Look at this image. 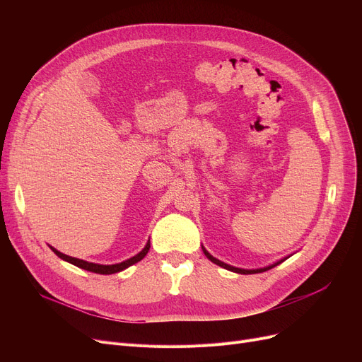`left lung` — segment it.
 Masks as SVG:
<instances>
[{"mask_svg": "<svg viewBox=\"0 0 362 362\" xmlns=\"http://www.w3.org/2000/svg\"><path fill=\"white\" fill-rule=\"evenodd\" d=\"M201 246H202V245H201ZM202 251H204L205 257H206L208 259H210L211 262H214V264L220 265V267H223V269H226V270L233 272V273H239V274H255V273H262V272H267V270H270V269L276 267V265L281 264L284 259H288V258L291 257V255L284 257V258H281V259H279V261H276V262H273V264L267 265V267H261V269H239V267H233V265H230V264H226V262H223V261L217 259L216 257H213L210 252H208V251L204 248V246H202Z\"/></svg>", "mask_w": 362, "mask_h": 362, "instance_id": "1", "label": "left lung"}]
</instances>
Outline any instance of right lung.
<instances>
[{"label": "right lung", "instance_id": "add662e5", "mask_svg": "<svg viewBox=\"0 0 362 362\" xmlns=\"http://www.w3.org/2000/svg\"><path fill=\"white\" fill-rule=\"evenodd\" d=\"M149 246H151V243H149V239H148L146 245L144 246V250H142L139 254H136L135 257H132V258L124 259V261L117 262V264H107V265H105V264H95V262H89V261H85V259L69 257V255H66V254H63V252H60V251H57L55 248H52V246H49V248L52 250V252H54L57 257H60L62 259H64V261H67V262L76 265V267L88 270V272H92V273H97V274H114V273H119V272L126 270L127 267H130V265H133V264L139 262V261L148 254Z\"/></svg>", "mask_w": 362, "mask_h": 362}]
</instances>
